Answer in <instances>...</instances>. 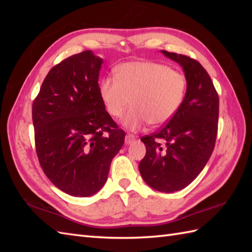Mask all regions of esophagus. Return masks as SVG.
<instances>
[{
  "label": "esophagus",
  "mask_w": 252,
  "mask_h": 252,
  "mask_svg": "<svg viewBox=\"0 0 252 252\" xmlns=\"http://www.w3.org/2000/svg\"><path fill=\"white\" fill-rule=\"evenodd\" d=\"M134 140H135V135H133V134H126V138H125L126 144H131Z\"/></svg>",
  "instance_id": "esophagus-1"
}]
</instances>
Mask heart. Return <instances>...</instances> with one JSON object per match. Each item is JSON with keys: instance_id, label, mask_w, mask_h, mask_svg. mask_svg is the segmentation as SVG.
<instances>
[{"instance_id": "1", "label": "heart", "mask_w": 252, "mask_h": 252, "mask_svg": "<svg viewBox=\"0 0 252 252\" xmlns=\"http://www.w3.org/2000/svg\"><path fill=\"white\" fill-rule=\"evenodd\" d=\"M99 96L106 111L123 120L129 130H138L146 123L161 126L172 119L183 103L186 79L183 73L163 63L131 62L121 65L116 78H105L99 84Z\"/></svg>"}]
</instances>
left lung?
I'll return each mask as SVG.
<instances>
[{"label": "left lung", "instance_id": "1", "mask_svg": "<svg viewBox=\"0 0 252 252\" xmlns=\"http://www.w3.org/2000/svg\"><path fill=\"white\" fill-rule=\"evenodd\" d=\"M161 52L183 67L186 94L167 125L141 138L146 155L138 169L152 189L172 192L189 185L211 156L218 134L219 95L210 76L196 60Z\"/></svg>", "mask_w": 252, "mask_h": 252}]
</instances>
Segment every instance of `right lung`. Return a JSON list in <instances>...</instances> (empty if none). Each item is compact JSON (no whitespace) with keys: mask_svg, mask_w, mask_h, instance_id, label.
I'll list each match as a JSON object with an SVG mask.
<instances>
[{"mask_svg":"<svg viewBox=\"0 0 252 252\" xmlns=\"http://www.w3.org/2000/svg\"><path fill=\"white\" fill-rule=\"evenodd\" d=\"M103 60L92 51L66 58L45 77L32 104L36 155L57 189L76 197L96 194L126 133L99 96Z\"/></svg>","mask_w":252,"mask_h":252,"instance_id":"obj_1","label":"right lung"}]
</instances>
